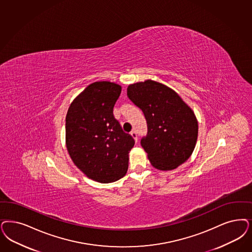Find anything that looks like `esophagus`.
Masks as SVG:
<instances>
[{"label": "esophagus", "instance_id": "34e87169", "mask_svg": "<svg viewBox=\"0 0 252 252\" xmlns=\"http://www.w3.org/2000/svg\"><path fill=\"white\" fill-rule=\"evenodd\" d=\"M131 137L133 138V139H135V141L137 142L138 141V135H137V133H136V131H132L130 133Z\"/></svg>", "mask_w": 252, "mask_h": 252}]
</instances>
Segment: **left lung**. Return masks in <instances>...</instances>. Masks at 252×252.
<instances>
[{"mask_svg":"<svg viewBox=\"0 0 252 252\" xmlns=\"http://www.w3.org/2000/svg\"><path fill=\"white\" fill-rule=\"evenodd\" d=\"M126 92L147 121V136L140 143L151 165L166 171L187 161L198 136L191 108L173 89L150 79L129 85Z\"/></svg>","mask_w":252,"mask_h":252,"instance_id":"8db88e82","label":"left lung"}]
</instances>
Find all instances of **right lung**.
Segmentation results:
<instances>
[{
	"mask_svg": "<svg viewBox=\"0 0 252 252\" xmlns=\"http://www.w3.org/2000/svg\"><path fill=\"white\" fill-rule=\"evenodd\" d=\"M122 87L95 82L70 103L66 115V147L74 165L97 183H113L128 168L135 141L113 116Z\"/></svg>",
	"mask_w": 252,
	"mask_h": 252,
	"instance_id": "obj_1",
	"label": "right lung"
}]
</instances>
